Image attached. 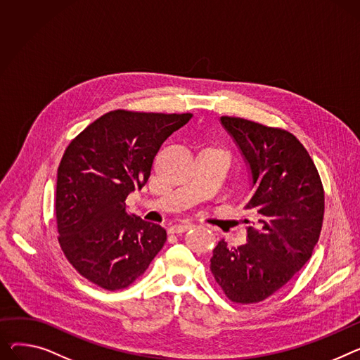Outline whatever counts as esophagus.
Returning a JSON list of instances; mask_svg holds the SVG:
<instances>
[{
    "mask_svg": "<svg viewBox=\"0 0 360 360\" xmlns=\"http://www.w3.org/2000/svg\"><path fill=\"white\" fill-rule=\"evenodd\" d=\"M194 224L193 223H182V224H176V226H172L169 229V233L171 234H179V233H185L188 231L189 229H193Z\"/></svg>",
    "mask_w": 360,
    "mask_h": 360,
    "instance_id": "1",
    "label": "esophagus"
}]
</instances>
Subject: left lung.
Instances as JSON below:
<instances>
[{
  "instance_id": "8db88e82",
  "label": "left lung",
  "mask_w": 360,
  "mask_h": 360,
  "mask_svg": "<svg viewBox=\"0 0 360 360\" xmlns=\"http://www.w3.org/2000/svg\"><path fill=\"white\" fill-rule=\"evenodd\" d=\"M221 124L250 166L253 195L245 208L255 211L256 223L242 246L220 240L210 269L230 301L256 304L290 282L313 255L323 227L324 188L292 133L240 117L223 115Z\"/></svg>"
}]
</instances>
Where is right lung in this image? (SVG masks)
I'll return each instance as SVG.
<instances>
[{
  "instance_id": "right-lung-1",
  "label": "right lung",
  "mask_w": 360,
  "mask_h": 360,
  "mask_svg": "<svg viewBox=\"0 0 360 360\" xmlns=\"http://www.w3.org/2000/svg\"><path fill=\"white\" fill-rule=\"evenodd\" d=\"M193 114L114 110L69 143L58 167L56 227L75 271L107 291L149 268L166 230L129 214L126 198L148 182L162 143Z\"/></svg>"
}]
</instances>
